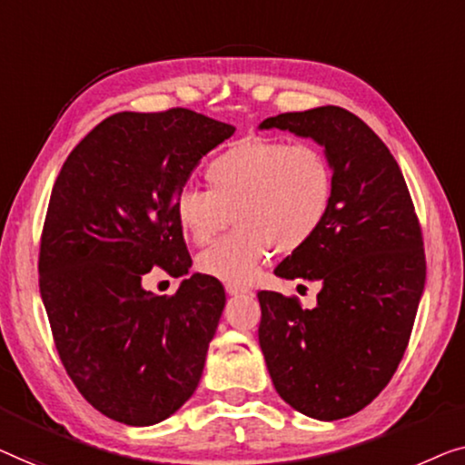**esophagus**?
Returning a JSON list of instances; mask_svg holds the SVG:
<instances>
[{"instance_id": "esophagus-1", "label": "esophagus", "mask_w": 465, "mask_h": 465, "mask_svg": "<svg viewBox=\"0 0 465 465\" xmlns=\"http://www.w3.org/2000/svg\"><path fill=\"white\" fill-rule=\"evenodd\" d=\"M225 291L230 292V295H242V292H248V289L246 286H240V284H232V282H227L225 284Z\"/></svg>"}]
</instances>
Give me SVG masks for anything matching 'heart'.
Here are the masks:
<instances>
[{
  "instance_id": "heart-1",
  "label": "heart",
  "mask_w": 465,
  "mask_h": 465,
  "mask_svg": "<svg viewBox=\"0 0 465 465\" xmlns=\"http://www.w3.org/2000/svg\"><path fill=\"white\" fill-rule=\"evenodd\" d=\"M208 189L174 193L181 233L204 246L230 225L238 227L198 257V270L223 282L246 284L278 252H295L322 230L335 204V168L313 143L248 139L208 162Z\"/></svg>"
}]
</instances>
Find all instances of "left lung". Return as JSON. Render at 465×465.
<instances>
[{"label":"left lung","mask_w":465,"mask_h":465,"mask_svg":"<svg viewBox=\"0 0 465 465\" xmlns=\"http://www.w3.org/2000/svg\"><path fill=\"white\" fill-rule=\"evenodd\" d=\"M261 128L312 136L337 187L322 230L276 267L280 278L322 282L318 305L261 291L259 345L292 409L343 420L375 401L407 350L426 284L421 225L394 155L351 111H291Z\"/></svg>","instance_id":"8db88e82"}]
</instances>
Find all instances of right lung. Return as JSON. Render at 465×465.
Returning a JSON list of instances; mask_svg holds the SVG:
<instances>
[{
  "label": "right lung",
  "instance_id": "1",
  "mask_svg": "<svg viewBox=\"0 0 465 465\" xmlns=\"http://www.w3.org/2000/svg\"><path fill=\"white\" fill-rule=\"evenodd\" d=\"M235 133L173 107L122 111L84 136L52 187L39 244V292L61 362L96 411L153 426L198 388L225 307L217 278L193 273L174 295L141 278L192 267L174 193L195 164Z\"/></svg>",
  "mask_w": 465,
  "mask_h": 465
}]
</instances>
